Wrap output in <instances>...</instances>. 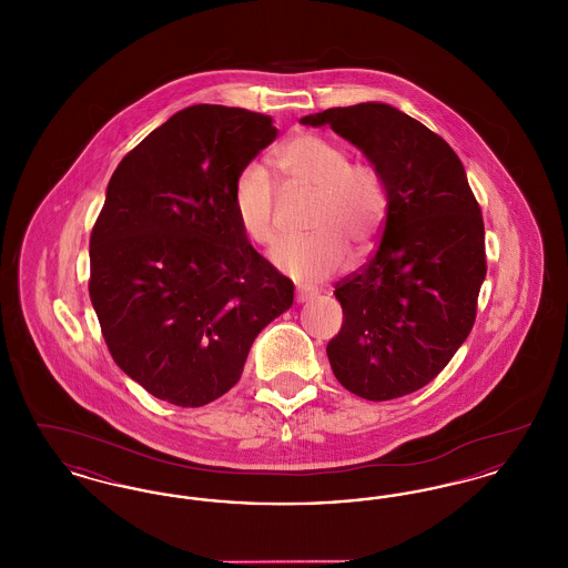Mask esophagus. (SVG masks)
Masks as SVG:
<instances>
[{"label": "esophagus", "instance_id": "1", "mask_svg": "<svg viewBox=\"0 0 568 568\" xmlns=\"http://www.w3.org/2000/svg\"><path fill=\"white\" fill-rule=\"evenodd\" d=\"M317 296L315 292H308V290H297L296 300L297 302H308V300H313V297Z\"/></svg>", "mask_w": 568, "mask_h": 568}]
</instances>
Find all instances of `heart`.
<instances>
[{"label": "heart", "instance_id": "obj_1", "mask_svg": "<svg viewBox=\"0 0 568 568\" xmlns=\"http://www.w3.org/2000/svg\"><path fill=\"white\" fill-rule=\"evenodd\" d=\"M276 174L290 185L315 191L306 236L285 239L272 248L274 266L302 283H320L336 274L349 257V246L364 251L385 223L389 193L375 163L352 162L349 151L325 135L297 134L272 158ZM276 187L271 172L248 163L232 185V211L246 239L271 244Z\"/></svg>", "mask_w": 568, "mask_h": 568}]
</instances>
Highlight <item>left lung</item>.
Instances as JSON below:
<instances>
[{
    "label": "left lung",
    "instance_id": "obj_1",
    "mask_svg": "<svg viewBox=\"0 0 568 568\" xmlns=\"http://www.w3.org/2000/svg\"><path fill=\"white\" fill-rule=\"evenodd\" d=\"M347 138L385 176L389 206L373 257L334 285L343 327L327 343L334 377L366 400L428 385L477 317L486 230L456 151L389 104L327 109L302 119Z\"/></svg>",
    "mask_w": 568,
    "mask_h": 568
}]
</instances>
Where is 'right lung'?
Wrapping results in <instances>:
<instances>
[{"label":"right lung","instance_id":"add662e5","mask_svg":"<svg viewBox=\"0 0 568 568\" xmlns=\"http://www.w3.org/2000/svg\"><path fill=\"white\" fill-rule=\"evenodd\" d=\"M271 116L197 104L116 165L89 241V296L116 366L149 394L204 406L243 375L294 302L232 211L236 174L276 138Z\"/></svg>","mask_w":568,"mask_h":568}]
</instances>
